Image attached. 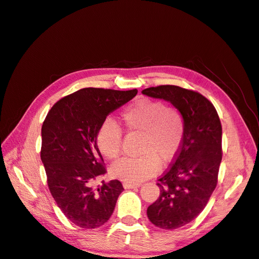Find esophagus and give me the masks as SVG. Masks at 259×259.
<instances>
[{
  "mask_svg": "<svg viewBox=\"0 0 259 259\" xmlns=\"http://www.w3.org/2000/svg\"><path fill=\"white\" fill-rule=\"evenodd\" d=\"M123 186H124V188H126V189H132V188H138V187H140V185H139V184H133V183H124Z\"/></svg>",
  "mask_w": 259,
  "mask_h": 259,
  "instance_id": "esophagus-1",
  "label": "esophagus"
}]
</instances>
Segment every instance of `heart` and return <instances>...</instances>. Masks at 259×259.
Returning <instances> with one entry per match:
<instances>
[{
	"mask_svg": "<svg viewBox=\"0 0 259 259\" xmlns=\"http://www.w3.org/2000/svg\"><path fill=\"white\" fill-rule=\"evenodd\" d=\"M119 120L128 133H140L138 158H125L111 167L114 177L138 184L152 177L159 169V160L170 162L184 142L186 123L177 107L151 99H139L120 111ZM96 144L105 158L115 160L123 148V132L107 120L96 134Z\"/></svg>",
	"mask_w": 259,
	"mask_h": 259,
	"instance_id": "1",
	"label": "heart"
}]
</instances>
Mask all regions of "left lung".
<instances>
[{"label":"left lung","mask_w":259,"mask_h":259,"mask_svg":"<svg viewBox=\"0 0 259 259\" xmlns=\"http://www.w3.org/2000/svg\"><path fill=\"white\" fill-rule=\"evenodd\" d=\"M142 94L170 101L186 123L182 148L159 178L160 195L146 211L155 227L174 230L196 219L217 187L222 160L221 121L212 102L197 91L158 85Z\"/></svg>","instance_id":"8db88e82"}]
</instances>
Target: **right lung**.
<instances>
[{
    "mask_svg": "<svg viewBox=\"0 0 259 259\" xmlns=\"http://www.w3.org/2000/svg\"><path fill=\"white\" fill-rule=\"evenodd\" d=\"M138 90L84 88L63 97L41 126L40 158L48 189L75 226L96 229L109 220L123 185L100 180L107 172L96 134L107 115L133 99Z\"/></svg>",
    "mask_w": 259,
    "mask_h": 259,
    "instance_id": "add662e5",
    "label": "right lung"
}]
</instances>
